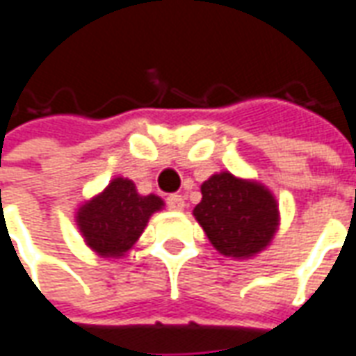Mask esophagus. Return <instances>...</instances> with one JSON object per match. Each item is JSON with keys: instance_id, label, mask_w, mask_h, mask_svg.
I'll list each match as a JSON object with an SVG mask.
<instances>
[{"instance_id": "esophagus-1", "label": "esophagus", "mask_w": 356, "mask_h": 356, "mask_svg": "<svg viewBox=\"0 0 356 356\" xmlns=\"http://www.w3.org/2000/svg\"><path fill=\"white\" fill-rule=\"evenodd\" d=\"M166 205H168L172 211H182L184 205H186V200H184V195L172 193V195H168V197H166Z\"/></svg>"}]
</instances>
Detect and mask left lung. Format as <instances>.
Returning a JSON list of instances; mask_svg holds the SVG:
<instances>
[{"label":"left lung","mask_w":356,"mask_h":356,"mask_svg":"<svg viewBox=\"0 0 356 356\" xmlns=\"http://www.w3.org/2000/svg\"><path fill=\"white\" fill-rule=\"evenodd\" d=\"M193 217L222 256L246 259L269 246L279 229V205L266 186L213 174L202 184V202Z\"/></svg>","instance_id":"obj_1"}]
</instances>
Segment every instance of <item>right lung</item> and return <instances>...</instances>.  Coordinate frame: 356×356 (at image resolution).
<instances>
[{
  "label": "right lung",
  "instance_id": "add662e5",
  "mask_svg": "<svg viewBox=\"0 0 356 356\" xmlns=\"http://www.w3.org/2000/svg\"><path fill=\"white\" fill-rule=\"evenodd\" d=\"M164 202L154 195H141L136 184L118 176L77 211V227L85 244L102 257H120L143 234L154 211Z\"/></svg>",
  "mask_w": 356,
  "mask_h": 356
}]
</instances>
